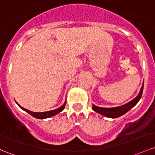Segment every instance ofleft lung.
<instances>
[{
  "instance_id": "obj_1",
  "label": "left lung",
  "mask_w": 155,
  "mask_h": 155,
  "mask_svg": "<svg viewBox=\"0 0 155 155\" xmlns=\"http://www.w3.org/2000/svg\"><path fill=\"white\" fill-rule=\"evenodd\" d=\"M143 91V84L142 87H141L139 94L134 99H132V100L130 101L128 103L125 104V105H122V106L114 107H101L93 105L92 109L94 111L97 112V113L103 115V116L106 117H109V118H117V117L125 114L130 109H131L134 105H137V103L139 102L140 99H141V97H142Z\"/></svg>"
}]
</instances>
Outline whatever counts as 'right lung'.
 <instances>
[{
  "instance_id": "right-lung-1",
  "label": "right lung",
  "mask_w": 155,
  "mask_h": 155,
  "mask_svg": "<svg viewBox=\"0 0 155 155\" xmlns=\"http://www.w3.org/2000/svg\"><path fill=\"white\" fill-rule=\"evenodd\" d=\"M65 105H66V101H65L64 103L63 104L61 107H58V108L57 109H55V110H49V111H45V112H32V111H30V110H27V109L24 108V107H21V105H19L18 104V105L21 108L23 109L24 110H25L26 112H27V113L30 114V115H32V117H35V118L37 119H45V118H48V117H50L55 116V115L57 114L60 113V112L62 111V110H64Z\"/></svg>"
}]
</instances>
